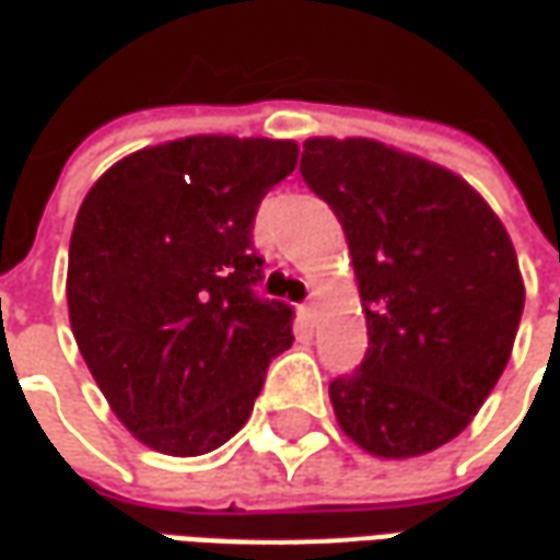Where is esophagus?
<instances>
[{"mask_svg":"<svg viewBox=\"0 0 560 560\" xmlns=\"http://www.w3.org/2000/svg\"><path fill=\"white\" fill-rule=\"evenodd\" d=\"M301 313H304V319H307V323H313V319H316V301H307V304H304V307H301Z\"/></svg>","mask_w":560,"mask_h":560,"instance_id":"obj_1","label":"esophagus"}]
</instances>
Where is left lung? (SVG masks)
Listing matches in <instances>:
<instances>
[{
    "mask_svg": "<svg viewBox=\"0 0 560 560\" xmlns=\"http://www.w3.org/2000/svg\"><path fill=\"white\" fill-rule=\"evenodd\" d=\"M301 177L343 225L368 323L364 362L328 386L337 425L376 458L438 450L510 362L513 241L458 174L371 138H307Z\"/></svg>",
    "mask_w": 560,
    "mask_h": 560,
    "instance_id": "8db88e82",
    "label": "left lung"
}]
</instances>
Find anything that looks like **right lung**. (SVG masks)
Wrapping results in <instances>:
<instances>
[{"label":"right lung","instance_id":"right-lung-1","mask_svg":"<svg viewBox=\"0 0 560 560\" xmlns=\"http://www.w3.org/2000/svg\"><path fill=\"white\" fill-rule=\"evenodd\" d=\"M299 162L295 141L192 135L144 147L98 177L69 244V319L110 410L177 458L235 438L292 307L256 295L261 198Z\"/></svg>","mask_w":560,"mask_h":560}]
</instances>
